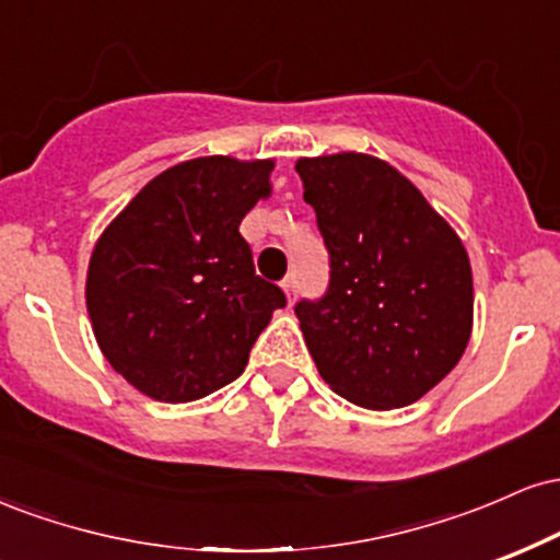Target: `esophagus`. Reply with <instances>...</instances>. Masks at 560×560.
Wrapping results in <instances>:
<instances>
[{
  "mask_svg": "<svg viewBox=\"0 0 560 560\" xmlns=\"http://www.w3.org/2000/svg\"><path fill=\"white\" fill-rule=\"evenodd\" d=\"M281 289H284V292H287V300L292 302V300H294V292H298V276L289 273L287 279L281 281Z\"/></svg>",
  "mask_w": 560,
  "mask_h": 560,
  "instance_id": "1",
  "label": "esophagus"
}]
</instances>
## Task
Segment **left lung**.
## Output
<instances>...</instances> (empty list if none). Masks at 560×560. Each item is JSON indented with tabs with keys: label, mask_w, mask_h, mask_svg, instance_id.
<instances>
[{
	"label": "left lung",
	"mask_w": 560,
	"mask_h": 560,
	"mask_svg": "<svg viewBox=\"0 0 560 560\" xmlns=\"http://www.w3.org/2000/svg\"><path fill=\"white\" fill-rule=\"evenodd\" d=\"M302 197L329 249V287L294 313L324 382L345 400L416 402L464 355L474 281L464 242L400 171L339 152L300 158Z\"/></svg>",
	"instance_id": "1"
}]
</instances>
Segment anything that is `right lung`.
Returning a JSON list of instances; mask_svg holds the SVG:
<instances>
[{
	"label": "right lung",
	"instance_id": "1",
	"mask_svg": "<svg viewBox=\"0 0 560 560\" xmlns=\"http://www.w3.org/2000/svg\"><path fill=\"white\" fill-rule=\"evenodd\" d=\"M273 160L197 158L152 178L96 242L86 307L100 350L147 397L226 387L287 298L255 273L242 218L271 195Z\"/></svg>",
	"mask_w": 560,
	"mask_h": 560
}]
</instances>
